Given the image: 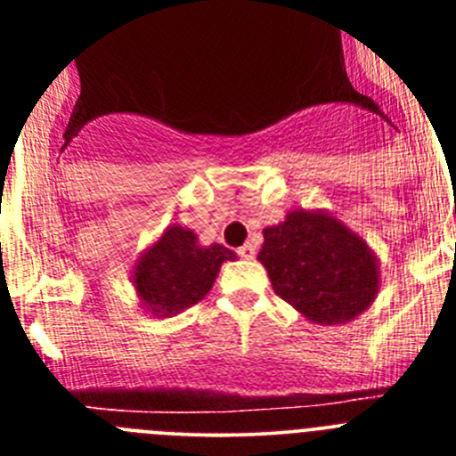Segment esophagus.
I'll return each mask as SVG.
<instances>
[{"label":"esophagus","instance_id":"obj_1","mask_svg":"<svg viewBox=\"0 0 456 456\" xmlns=\"http://www.w3.org/2000/svg\"><path fill=\"white\" fill-rule=\"evenodd\" d=\"M237 256L244 257V260H253L256 257V247L253 244H244V247L237 248Z\"/></svg>","mask_w":456,"mask_h":456}]
</instances>
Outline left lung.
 I'll return each mask as SVG.
<instances>
[{
	"instance_id": "obj_1",
	"label": "left lung",
	"mask_w": 456,
	"mask_h": 456,
	"mask_svg": "<svg viewBox=\"0 0 456 456\" xmlns=\"http://www.w3.org/2000/svg\"><path fill=\"white\" fill-rule=\"evenodd\" d=\"M257 260L273 292L315 324H345L379 292V260L363 237L324 209H294L265 228Z\"/></svg>"
}]
</instances>
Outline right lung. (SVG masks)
Listing matches in <instances>:
<instances>
[{
    "instance_id": "add662e5",
    "label": "right lung",
    "mask_w": 456,
    "mask_h": 456,
    "mask_svg": "<svg viewBox=\"0 0 456 456\" xmlns=\"http://www.w3.org/2000/svg\"><path fill=\"white\" fill-rule=\"evenodd\" d=\"M235 257L221 244H199L196 232L189 228L168 225L162 237L141 253L132 281L143 308L155 317H171L199 304L215 285L221 265Z\"/></svg>"
}]
</instances>
